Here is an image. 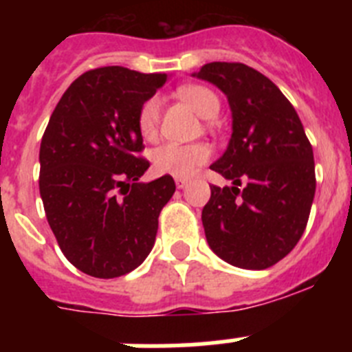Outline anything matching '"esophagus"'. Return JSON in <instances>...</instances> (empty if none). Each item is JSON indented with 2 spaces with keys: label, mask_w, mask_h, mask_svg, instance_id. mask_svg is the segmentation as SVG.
<instances>
[{
  "label": "esophagus",
  "mask_w": 352,
  "mask_h": 352,
  "mask_svg": "<svg viewBox=\"0 0 352 352\" xmlns=\"http://www.w3.org/2000/svg\"><path fill=\"white\" fill-rule=\"evenodd\" d=\"M188 182H190L188 178H176V186H178V188H185V186L188 185Z\"/></svg>",
  "instance_id": "1"
}]
</instances>
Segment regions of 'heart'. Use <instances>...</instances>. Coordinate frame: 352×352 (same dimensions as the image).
<instances>
[{
  "instance_id": "heart-1",
  "label": "heart",
  "mask_w": 352,
  "mask_h": 352,
  "mask_svg": "<svg viewBox=\"0 0 352 352\" xmlns=\"http://www.w3.org/2000/svg\"><path fill=\"white\" fill-rule=\"evenodd\" d=\"M178 95L185 104L190 105L195 113L204 120L214 118L220 111V98L213 89L201 84H186L178 89ZM158 123H160V98L157 95L149 96L141 105L138 114V129L148 141L157 138ZM211 158V149L203 142L194 144H178L167 142L151 153L153 169L158 174H169L176 178L192 176L201 166Z\"/></svg>"
}]
</instances>
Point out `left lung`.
Returning a JSON list of instances; mask_svg holds the SVG:
<instances>
[{"label":"left lung","instance_id":"obj_1","mask_svg":"<svg viewBox=\"0 0 352 352\" xmlns=\"http://www.w3.org/2000/svg\"><path fill=\"white\" fill-rule=\"evenodd\" d=\"M195 76L219 86L232 111L231 141L211 166L232 186L211 185L201 214L208 245L232 266L266 270L296 247L309 222L312 144L291 102L261 72L214 61Z\"/></svg>","mask_w":352,"mask_h":352}]
</instances>
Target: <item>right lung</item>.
Instances as JSON below:
<instances>
[{"instance_id":"1","label":"right lung","mask_w":352,"mask_h":352,"mask_svg":"<svg viewBox=\"0 0 352 352\" xmlns=\"http://www.w3.org/2000/svg\"><path fill=\"white\" fill-rule=\"evenodd\" d=\"M167 74L125 67L84 72L52 111L40 144V195L63 256L96 278H114L148 257L158 214L176 185L139 178L149 162L138 129L141 105Z\"/></svg>"}]
</instances>
